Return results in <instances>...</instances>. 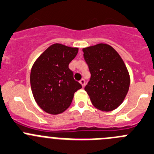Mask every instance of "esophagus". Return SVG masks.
<instances>
[{
    "mask_svg": "<svg viewBox=\"0 0 154 154\" xmlns=\"http://www.w3.org/2000/svg\"><path fill=\"white\" fill-rule=\"evenodd\" d=\"M79 82H80V84L82 85V87H84L85 85V79H81V80H80Z\"/></svg>",
    "mask_w": 154,
    "mask_h": 154,
    "instance_id": "esophagus-1",
    "label": "esophagus"
}]
</instances>
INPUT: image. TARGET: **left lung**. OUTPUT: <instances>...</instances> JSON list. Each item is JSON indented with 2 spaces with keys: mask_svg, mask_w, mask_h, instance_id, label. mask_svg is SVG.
Segmentation results:
<instances>
[{
  "mask_svg": "<svg viewBox=\"0 0 154 154\" xmlns=\"http://www.w3.org/2000/svg\"><path fill=\"white\" fill-rule=\"evenodd\" d=\"M91 73L85 87L92 104L102 111L116 109L128 91L130 77L119 54L106 44L82 49Z\"/></svg>",
  "mask_w": 154,
  "mask_h": 154,
  "instance_id": "obj_1",
  "label": "left lung"
}]
</instances>
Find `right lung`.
<instances>
[{"label": "right lung", "instance_id": "obj_1", "mask_svg": "<svg viewBox=\"0 0 154 154\" xmlns=\"http://www.w3.org/2000/svg\"><path fill=\"white\" fill-rule=\"evenodd\" d=\"M79 48L54 44L37 59L30 75L32 91L39 106L53 115L64 112L71 104L74 93L82 88L69 69Z\"/></svg>", "mask_w": 154, "mask_h": 154}]
</instances>
